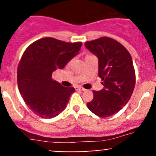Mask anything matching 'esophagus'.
Here are the masks:
<instances>
[{"mask_svg": "<svg viewBox=\"0 0 156 156\" xmlns=\"http://www.w3.org/2000/svg\"><path fill=\"white\" fill-rule=\"evenodd\" d=\"M75 90H81V91L86 90L85 89H84V88H82V87H75Z\"/></svg>", "mask_w": 156, "mask_h": 156, "instance_id": "34e87169", "label": "esophagus"}]
</instances>
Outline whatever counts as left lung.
<instances>
[{
  "mask_svg": "<svg viewBox=\"0 0 156 156\" xmlns=\"http://www.w3.org/2000/svg\"><path fill=\"white\" fill-rule=\"evenodd\" d=\"M98 58V75L103 88L93 91L94 99L87 103L94 114L106 118L116 114L130 100L135 86V72L132 58L119 42L103 37L84 44Z\"/></svg>",
  "mask_w": 156,
  "mask_h": 156,
  "instance_id": "8db88e82",
  "label": "left lung"
}]
</instances>
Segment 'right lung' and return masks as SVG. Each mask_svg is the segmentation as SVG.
Here are the masks:
<instances>
[{
	"mask_svg": "<svg viewBox=\"0 0 156 156\" xmlns=\"http://www.w3.org/2000/svg\"><path fill=\"white\" fill-rule=\"evenodd\" d=\"M81 44L44 37L23 53L17 69L19 90L30 109L40 117L52 119L66 107L75 88L62 86L52 79V74L77 56Z\"/></svg>",
	"mask_w": 156,
	"mask_h": 156,
	"instance_id": "obj_1",
	"label": "right lung"
}]
</instances>
